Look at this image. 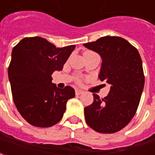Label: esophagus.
Segmentation results:
<instances>
[{"instance_id":"1","label":"esophagus","mask_w":155,"mask_h":155,"mask_svg":"<svg viewBox=\"0 0 155 155\" xmlns=\"http://www.w3.org/2000/svg\"><path fill=\"white\" fill-rule=\"evenodd\" d=\"M83 92L82 91V90H80V89H76L75 90V93H76V95H80V94H82Z\"/></svg>"}]
</instances>
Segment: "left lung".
<instances>
[{"label":"left lung","instance_id":"1","mask_svg":"<svg viewBox=\"0 0 155 155\" xmlns=\"http://www.w3.org/2000/svg\"><path fill=\"white\" fill-rule=\"evenodd\" d=\"M102 58L98 78L110 84L107 96L93 93V104L84 108L85 120L93 130L113 134L131 121L139 107L144 76L139 51L119 37H103L83 44Z\"/></svg>","mask_w":155,"mask_h":155}]
</instances>
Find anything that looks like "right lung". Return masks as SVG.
I'll return each instance as SVG.
<instances>
[{"label":"right lung","mask_w":155,"mask_h":155,"mask_svg":"<svg viewBox=\"0 0 155 155\" xmlns=\"http://www.w3.org/2000/svg\"><path fill=\"white\" fill-rule=\"evenodd\" d=\"M75 45L58 48L40 37H26L14 47L8 68L17 110L30 124L48 128L62 119L66 104L75 97L72 87L58 88L51 74L62 70Z\"/></svg>","instance_id":"add662e5"}]
</instances>
